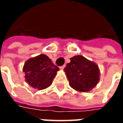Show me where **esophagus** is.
<instances>
[{
	"label": "esophagus",
	"mask_w": 123,
	"mask_h": 123,
	"mask_svg": "<svg viewBox=\"0 0 123 123\" xmlns=\"http://www.w3.org/2000/svg\"><path fill=\"white\" fill-rule=\"evenodd\" d=\"M66 67V65H63V66H62V67H60V69L61 70H63L64 68V67Z\"/></svg>",
	"instance_id": "1"
}]
</instances>
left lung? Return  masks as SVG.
Returning <instances> with one entry per match:
<instances>
[{
	"label": "left lung",
	"mask_w": 123,
	"mask_h": 123,
	"mask_svg": "<svg viewBox=\"0 0 123 123\" xmlns=\"http://www.w3.org/2000/svg\"><path fill=\"white\" fill-rule=\"evenodd\" d=\"M64 71L70 87L79 92H88L95 88L99 81L100 70L94 62L82 55L70 58Z\"/></svg>",
	"instance_id": "obj_1"
}]
</instances>
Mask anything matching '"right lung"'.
<instances>
[{
	"mask_svg": "<svg viewBox=\"0 0 123 123\" xmlns=\"http://www.w3.org/2000/svg\"><path fill=\"white\" fill-rule=\"evenodd\" d=\"M59 70V68L44 54L29 59L23 67L25 82L38 90L49 87Z\"/></svg>",
	"mask_w": 123,
	"mask_h": 123,
	"instance_id": "add662e5",
	"label": "right lung"
}]
</instances>
